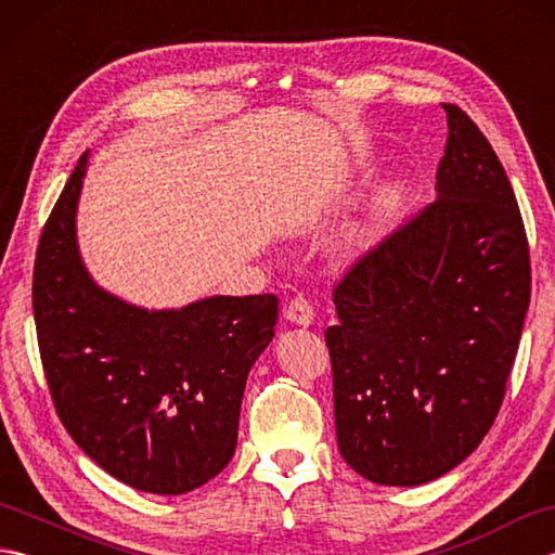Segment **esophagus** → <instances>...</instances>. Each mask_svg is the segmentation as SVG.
<instances>
[{"mask_svg":"<svg viewBox=\"0 0 555 555\" xmlns=\"http://www.w3.org/2000/svg\"><path fill=\"white\" fill-rule=\"evenodd\" d=\"M284 317H286L291 324H296V326H310L314 322V310H312V305L305 300V298H293L286 305Z\"/></svg>","mask_w":555,"mask_h":555,"instance_id":"obj_1","label":"esophagus"}]
</instances>
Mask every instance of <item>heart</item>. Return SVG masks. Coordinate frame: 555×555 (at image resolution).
<instances>
[{
  "label": "heart",
  "instance_id": "heart-1",
  "mask_svg": "<svg viewBox=\"0 0 555 555\" xmlns=\"http://www.w3.org/2000/svg\"><path fill=\"white\" fill-rule=\"evenodd\" d=\"M400 207H403V188H400V183L393 181L384 185L382 191L374 195L367 217L360 221V227L352 233V255L367 250L376 241L384 238L388 229L396 223Z\"/></svg>",
  "mask_w": 555,
  "mask_h": 555
}]
</instances>
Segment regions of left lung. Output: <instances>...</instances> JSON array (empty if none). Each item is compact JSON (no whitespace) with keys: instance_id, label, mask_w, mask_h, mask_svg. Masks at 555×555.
<instances>
[{"instance_id":"obj_1","label":"left lung","mask_w":555,"mask_h":555,"mask_svg":"<svg viewBox=\"0 0 555 555\" xmlns=\"http://www.w3.org/2000/svg\"><path fill=\"white\" fill-rule=\"evenodd\" d=\"M443 109L436 199L348 271L324 334L338 451L384 487L427 485L481 443L532 291L503 164L463 109Z\"/></svg>"}]
</instances>
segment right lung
Returning a JSON list of instances; mask_svg holds the SVG:
<instances>
[{"instance_id":"right-lung-1","label":"right lung","mask_w":555,"mask_h":555,"mask_svg":"<svg viewBox=\"0 0 555 555\" xmlns=\"http://www.w3.org/2000/svg\"><path fill=\"white\" fill-rule=\"evenodd\" d=\"M86 152L42 229L33 314L59 420L80 451L138 491L179 496L235 453L247 374L274 338L276 296H209L147 310L82 262Z\"/></svg>"}]
</instances>
